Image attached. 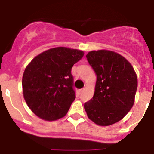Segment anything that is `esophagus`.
<instances>
[{
    "instance_id": "1",
    "label": "esophagus",
    "mask_w": 154,
    "mask_h": 154,
    "mask_svg": "<svg viewBox=\"0 0 154 154\" xmlns=\"http://www.w3.org/2000/svg\"><path fill=\"white\" fill-rule=\"evenodd\" d=\"M85 91V88H82V89H80V90H79V93L81 94L83 91Z\"/></svg>"
}]
</instances>
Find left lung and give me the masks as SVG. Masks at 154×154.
I'll return each mask as SVG.
<instances>
[{"label":"left lung","mask_w":154,"mask_h":154,"mask_svg":"<svg viewBox=\"0 0 154 154\" xmlns=\"http://www.w3.org/2000/svg\"><path fill=\"white\" fill-rule=\"evenodd\" d=\"M97 76L94 94L85 103L88 117L108 126L122 119L135 101L137 77L130 63L116 52L101 49L86 56Z\"/></svg>","instance_id":"1"}]
</instances>
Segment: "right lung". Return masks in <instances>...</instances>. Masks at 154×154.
Instances as JSON below:
<instances>
[{"instance_id": "obj_1", "label": "right lung", "mask_w": 154, "mask_h": 154, "mask_svg": "<svg viewBox=\"0 0 154 154\" xmlns=\"http://www.w3.org/2000/svg\"><path fill=\"white\" fill-rule=\"evenodd\" d=\"M85 53L67 47L42 52L25 68L23 96L29 109L45 121L64 117L75 99L71 69Z\"/></svg>"}]
</instances>
